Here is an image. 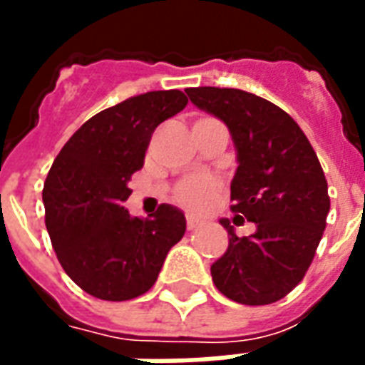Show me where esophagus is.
Masks as SVG:
<instances>
[{"label":"esophagus","instance_id":"obj_1","mask_svg":"<svg viewBox=\"0 0 365 365\" xmlns=\"http://www.w3.org/2000/svg\"><path fill=\"white\" fill-rule=\"evenodd\" d=\"M185 225H187V230H195L199 225H201V221H199V219H195V217H187Z\"/></svg>","mask_w":365,"mask_h":365}]
</instances>
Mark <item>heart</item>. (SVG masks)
I'll return each instance as SVG.
<instances>
[{
    "label": "heart",
    "mask_w": 365,
    "mask_h": 365,
    "mask_svg": "<svg viewBox=\"0 0 365 365\" xmlns=\"http://www.w3.org/2000/svg\"><path fill=\"white\" fill-rule=\"evenodd\" d=\"M217 187H219V183L211 175H191L180 183V187L175 191V199L185 209L203 211L213 203Z\"/></svg>",
    "instance_id": "obj_1"
}]
</instances>
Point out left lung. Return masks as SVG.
Segmentation results:
<instances>
[{
	"instance_id": "1",
	"label": "left lung",
	"mask_w": 365,
	"mask_h": 365,
	"mask_svg": "<svg viewBox=\"0 0 365 365\" xmlns=\"http://www.w3.org/2000/svg\"><path fill=\"white\" fill-rule=\"evenodd\" d=\"M185 93L229 127L238 160L230 209L256 225L254 235L240 238L222 219L229 248L211 266L213 283L242 305L275 303L305 277L327 227L330 197L321 162L297 123L268 99L232 88Z\"/></svg>"
}]
</instances>
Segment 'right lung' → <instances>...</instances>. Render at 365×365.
Returning <instances> with one entry per match:
<instances>
[{"instance_id": "add662e5", "label": "right lung", "mask_w": 365, "mask_h": 365, "mask_svg": "<svg viewBox=\"0 0 365 365\" xmlns=\"http://www.w3.org/2000/svg\"><path fill=\"white\" fill-rule=\"evenodd\" d=\"M187 105L180 90L148 91L93 115L70 136L43 190L46 230L60 266L86 293L128 301L158 279L185 232L180 209L162 203L148 219L123 207L154 128Z\"/></svg>"}]
</instances>
